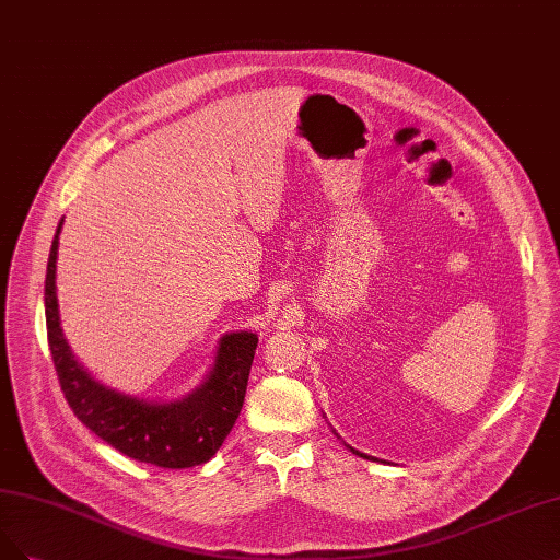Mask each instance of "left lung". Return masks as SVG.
Wrapping results in <instances>:
<instances>
[{"instance_id":"1","label":"left lung","mask_w":560,"mask_h":560,"mask_svg":"<svg viewBox=\"0 0 560 560\" xmlns=\"http://www.w3.org/2000/svg\"><path fill=\"white\" fill-rule=\"evenodd\" d=\"M347 450H350L352 454H357V456H361V458H369V460H377L375 456H369V454H363V452H359V450H354V447H350V445H347ZM382 464H384V460H382Z\"/></svg>"}]
</instances>
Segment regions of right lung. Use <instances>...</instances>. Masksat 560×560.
<instances>
[{"label":"right lung","instance_id":"add662e5","mask_svg":"<svg viewBox=\"0 0 560 560\" xmlns=\"http://www.w3.org/2000/svg\"><path fill=\"white\" fill-rule=\"evenodd\" d=\"M65 218L57 224L46 271V326L57 380L73 415L110 447L141 464L191 468L222 447L241 415L257 334L234 331L220 338L213 369L195 392L168 402H152L110 389L94 380L73 357L60 326L57 305V247Z\"/></svg>","mask_w":560,"mask_h":560}]
</instances>
